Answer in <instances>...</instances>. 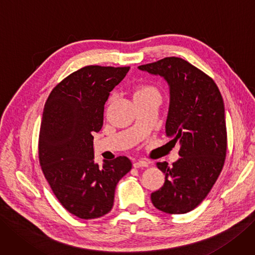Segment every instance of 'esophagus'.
Here are the masks:
<instances>
[{
	"mask_svg": "<svg viewBox=\"0 0 255 255\" xmlns=\"http://www.w3.org/2000/svg\"><path fill=\"white\" fill-rule=\"evenodd\" d=\"M149 166V162L145 161V159H138V161L133 163V167L134 168H140V167H148Z\"/></svg>",
	"mask_w": 255,
	"mask_h": 255,
	"instance_id": "34e87169",
	"label": "esophagus"
}]
</instances>
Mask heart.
<instances>
[{
	"label": "heart",
	"mask_w": 255,
	"mask_h": 255,
	"mask_svg": "<svg viewBox=\"0 0 255 255\" xmlns=\"http://www.w3.org/2000/svg\"><path fill=\"white\" fill-rule=\"evenodd\" d=\"M152 93H157V90L153 86H149V85H145V86L139 87L136 89L134 92V97L137 96H146V94H152Z\"/></svg>",
	"instance_id": "b5f03b06"
}]
</instances>
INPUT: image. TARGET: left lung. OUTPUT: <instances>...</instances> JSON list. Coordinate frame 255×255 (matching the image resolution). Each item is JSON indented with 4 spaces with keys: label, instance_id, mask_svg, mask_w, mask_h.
Wrapping results in <instances>:
<instances>
[{
    "label": "left lung",
    "instance_id": "left-lung-1",
    "mask_svg": "<svg viewBox=\"0 0 255 255\" xmlns=\"http://www.w3.org/2000/svg\"><path fill=\"white\" fill-rule=\"evenodd\" d=\"M138 68L167 81L170 105L166 134L181 144V157L172 166L156 163L165 183L151 193V202L165 213H187L204 201L224 167L227 128L222 94L208 74L181 58L170 56Z\"/></svg>",
    "mask_w": 255,
    "mask_h": 255
}]
</instances>
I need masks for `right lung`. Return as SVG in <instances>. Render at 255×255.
Segmentation results:
<instances>
[{
  "mask_svg": "<svg viewBox=\"0 0 255 255\" xmlns=\"http://www.w3.org/2000/svg\"><path fill=\"white\" fill-rule=\"evenodd\" d=\"M129 69L85 66L56 85L45 103L39 135L42 171L64 208L83 220L112 209L117 184L132 167L126 156L99 167L92 136L103 126L110 91Z\"/></svg>",
  "mask_w": 255,
  "mask_h": 255,
  "instance_id": "right-lung-1",
  "label": "right lung"
}]
</instances>
